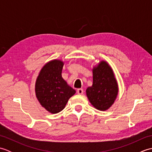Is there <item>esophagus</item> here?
<instances>
[{
  "instance_id": "34e87169",
  "label": "esophagus",
  "mask_w": 152,
  "mask_h": 152,
  "mask_svg": "<svg viewBox=\"0 0 152 152\" xmlns=\"http://www.w3.org/2000/svg\"><path fill=\"white\" fill-rule=\"evenodd\" d=\"M77 93H78V94L79 95H82L83 93V90L82 89H78L77 90Z\"/></svg>"
}]
</instances>
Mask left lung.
<instances>
[{"mask_svg":"<svg viewBox=\"0 0 152 152\" xmlns=\"http://www.w3.org/2000/svg\"><path fill=\"white\" fill-rule=\"evenodd\" d=\"M93 84L86 89L90 103L100 111L107 110L117 98L119 88L112 67L106 61L93 66Z\"/></svg>","mask_w":152,"mask_h":152,"instance_id":"obj_1","label":"left lung"}]
</instances>
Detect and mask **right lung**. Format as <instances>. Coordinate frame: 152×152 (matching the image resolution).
<instances>
[{
	"label": "right lung",
	"mask_w": 152,
	"mask_h": 152,
	"mask_svg": "<svg viewBox=\"0 0 152 152\" xmlns=\"http://www.w3.org/2000/svg\"><path fill=\"white\" fill-rule=\"evenodd\" d=\"M64 62L50 61L40 70L35 83V94L41 106L51 114H57L65 107L76 91L62 78Z\"/></svg>",
	"instance_id": "1"
}]
</instances>
